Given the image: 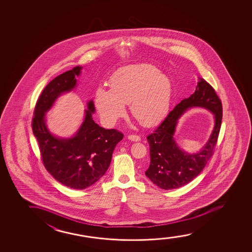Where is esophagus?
I'll return each mask as SVG.
<instances>
[{
    "instance_id": "34e87169",
    "label": "esophagus",
    "mask_w": 252,
    "mask_h": 252,
    "mask_svg": "<svg viewBox=\"0 0 252 252\" xmlns=\"http://www.w3.org/2000/svg\"><path fill=\"white\" fill-rule=\"evenodd\" d=\"M128 139L133 142H138L141 140V138H140V137L138 136V135H129V136H128Z\"/></svg>"
}]
</instances>
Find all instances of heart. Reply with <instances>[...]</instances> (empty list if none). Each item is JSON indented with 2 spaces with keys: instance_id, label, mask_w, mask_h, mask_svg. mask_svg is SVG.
Wrapping results in <instances>:
<instances>
[{
  "instance_id": "heart-1",
  "label": "heart",
  "mask_w": 252,
  "mask_h": 252,
  "mask_svg": "<svg viewBox=\"0 0 252 252\" xmlns=\"http://www.w3.org/2000/svg\"><path fill=\"white\" fill-rule=\"evenodd\" d=\"M109 86L110 90L98 87L94 93V106L107 126L123 116L126 104H130L131 114L145 126L162 121L170 108L172 82L152 64L120 68L111 76Z\"/></svg>"
}]
</instances>
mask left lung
Listing matches in <instances>:
<instances>
[{
  "label": "left lung",
  "instance_id": "8db88e82",
  "mask_svg": "<svg viewBox=\"0 0 252 252\" xmlns=\"http://www.w3.org/2000/svg\"><path fill=\"white\" fill-rule=\"evenodd\" d=\"M192 107H202L214 114L215 127L211 138L200 152L191 155L176 144L173 135L178 120ZM222 121V104L214 88L202 78L189 98L177 104L155 131L147 137L151 163L145 176L162 189H178L193 181L211 158L217 143Z\"/></svg>",
  "mask_w": 252,
  "mask_h": 252
}]
</instances>
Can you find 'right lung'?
I'll list each match as a JSON object with an SVG mask.
<instances>
[{
  "mask_svg": "<svg viewBox=\"0 0 252 252\" xmlns=\"http://www.w3.org/2000/svg\"><path fill=\"white\" fill-rule=\"evenodd\" d=\"M82 69L76 66L47 84L36 103L32 123L45 169L63 185L77 190L89 188L104 176L115 146L124 137L117 130L100 127L94 121L92 100L87 103L84 120L72 137L59 138L49 131L45 114L61 94L76 88Z\"/></svg>",
  "mask_w": 252,
  "mask_h": 252,
  "instance_id": "obj_1",
  "label": "right lung"
}]
</instances>
